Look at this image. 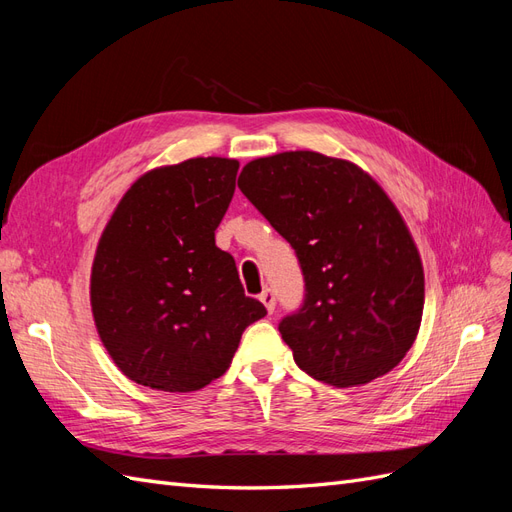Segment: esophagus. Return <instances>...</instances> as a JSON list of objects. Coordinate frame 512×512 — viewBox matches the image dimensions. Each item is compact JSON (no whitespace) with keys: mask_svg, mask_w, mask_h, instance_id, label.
Masks as SVG:
<instances>
[{"mask_svg":"<svg viewBox=\"0 0 512 512\" xmlns=\"http://www.w3.org/2000/svg\"><path fill=\"white\" fill-rule=\"evenodd\" d=\"M258 299L262 301V305L267 307V312H269V314H273V309H275V294H273V290H269V288H267V290H262Z\"/></svg>","mask_w":512,"mask_h":512,"instance_id":"esophagus-1","label":"esophagus"}]
</instances>
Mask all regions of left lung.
Returning a JSON list of instances; mask_svg holds the SVG:
<instances>
[{"label":"left lung","instance_id":"8db88e82","mask_svg":"<svg viewBox=\"0 0 512 512\" xmlns=\"http://www.w3.org/2000/svg\"><path fill=\"white\" fill-rule=\"evenodd\" d=\"M239 190L299 258L305 301L280 322L294 363L337 389L389 374L421 327L425 275L378 181L348 160L284 151L247 162Z\"/></svg>","mask_w":512,"mask_h":512}]
</instances>
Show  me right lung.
I'll return each mask as SVG.
<instances>
[{
  "instance_id": "1",
  "label": "right lung",
  "mask_w": 512,
  "mask_h": 512,
  "mask_svg": "<svg viewBox=\"0 0 512 512\" xmlns=\"http://www.w3.org/2000/svg\"><path fill=\"white\" fill-rule=\"evenodd\" d=\"M237 170L230 158L153 168L123 194L102 232L91 312L106 352L136 384L203 389L267 314L245 297L235 258L215 245Z\"/></svg>"
}]
</instances>
